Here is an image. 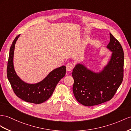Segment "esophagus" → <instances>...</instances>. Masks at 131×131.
<instances>
[{"mask_svg": "<svg viewBox=\"0 0 131 131\" xmlns=\"http://www.w3.org/2000/svg\"><path fill=\"white\" fill-rule=\"evenodd\" d=\"M72 68H73V65L71 62H69L66 65V71L68 72L71 71Z\"/></svg>", "mask_w": 131, "mask_h": 131, "instance_id": "obj_1", "label": "esophagus"}]
</instances>
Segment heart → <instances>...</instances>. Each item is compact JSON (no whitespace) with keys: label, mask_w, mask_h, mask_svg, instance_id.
<instances>
[{"label":"heart","mask_w":131,"mask_h":131,"mask_svg":"<svg viewBox=\"0 0 131 131\" xmlns=\"http://www.w3.org/2000/svg\"><path fill=\"white\" fill-rule=\"evenodd\" d=\"M85 38H88V36H86V37H85Z\"/></svg>","instance_id":"1"}]
</instances>
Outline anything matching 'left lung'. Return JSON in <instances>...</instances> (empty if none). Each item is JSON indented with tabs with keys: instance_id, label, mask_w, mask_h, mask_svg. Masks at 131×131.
Instances as JSON below:
<instances>
[{
	"instance_id": "left-lung-1",
	"label": "left lung",
	"mask_w": 131,
	"mask_h": 131,
	"mask_svg": "<svg viewBox=\"0 0 131 131\" xmlns=\"http://www.w3.org/2000/svg\"><path fill=\"white\" fill-rule=\"evenodd\" d=\"M110 38V41L106 48L112 53L102 70L96 71L81 62H77L73 69V95L84 106H95L110 101L123 81V50L111 33Z\"/></svg>"
}]
</instances>
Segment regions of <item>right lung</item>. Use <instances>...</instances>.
<instances>
[{
	"mask_svg": "<svg viewBox=\"0 0 131 131\" xmlns=\"http://www.w3.org/2000/svg\"><path fill=\"white\" fill-rule=\"evenodd\" d=\"M20 34L13 41L10 49L7 67V77L12 88L18 97L26 102L39 104L48 100L54 91L58 82L66 74V66L52 70L41 81L35 83L26 82L17 75L14 66L15 45Z\"/></svg>",
	"mask_w": 131,
	"mask_h": 131,
	"instance_id": "obj_1",
	"label": "right lung"
}]
</instances>
